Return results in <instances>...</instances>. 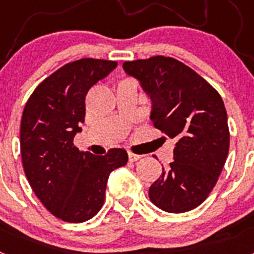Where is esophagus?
I'll list each match as a JSON object with an SVG mask.
<instances>
[{
  "label": "esophagus",
  "mask_w": 254,
  "mask_h": 254,
  "mask_svg": "<svg viewBox=\"0 0 254 254\" xmlns=\"http://www.w3.org/2000/svg\"><path fill=\"white\" fill-rule=\"evenodd\" d=\"M142 158V155L133 154V152H128V160L129 161H137L138 159Z\"/></svg>",
  "instance_id": "34e87169"
}]
</instances>
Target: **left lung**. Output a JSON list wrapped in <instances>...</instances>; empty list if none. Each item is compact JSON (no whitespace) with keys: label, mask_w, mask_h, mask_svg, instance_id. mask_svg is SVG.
I'll list each match as a JSON object with an SVG mask.
<instances>
[{"label":"left lung","mask_w":254,"mask_h":254,"mask_svg":"<svg viewBox=\"0 0 254 254\" xmlns=\"http://www.w3.org/2000/svg\"><path fill=\"white\" fill-rule=\"evenodd\" d=\"M151 99L150 120L177 141L174 161L149 190L155 206L173 214L193 210L216 185L230 134L220 94L196 71L164 56L123 64Z\"/></svg>","instance_id":"left-lung-1"}]
</instances>
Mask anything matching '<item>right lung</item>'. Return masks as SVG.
<instances>
[{
  "label": "right lung",
  "mask_w": 254,
  "mask_h": 254,
  "mask_svg": "<svg viewBox=\"0 0 254 254\" xmlns=\"http://www.w3.org/2000/svg\"><path fill=\"white\" fill-rule=\"evenodd\" d=\"M116 67L114 61L95 58L69 62L38 85L22 112L20 150L26 178L44 207L67 223L95 216L109 174L128 161L123 149L93 155L73 145L85 121L87 91Z\"/></svg>",
  "instance_id": "obj_1"
}]
</instances>
